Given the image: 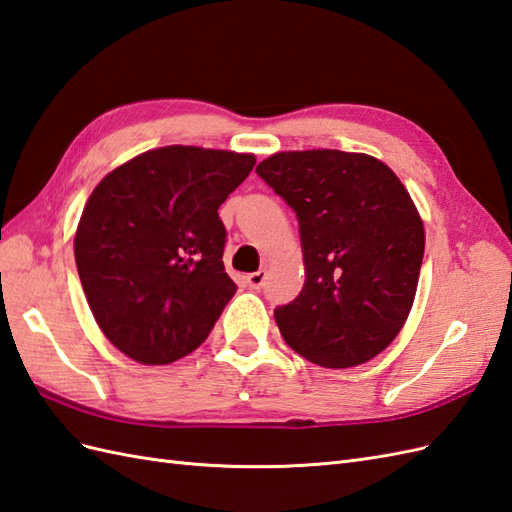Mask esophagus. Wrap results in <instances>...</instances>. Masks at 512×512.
I'll list each match as a JSON object with an SVG mask.
<instances>
[{"mask_svg":"<svg viewBox=\"0 0 512 512\" xmlns=\"http://www.w3.org/2000/svg\"><path fill=\"white\" fill-rule=\"evenodd\" d=\"M246 283H248V287H251V290H261V287H264V283H266V270L261 268L253 274H248Z\"/></svg>","mask_w":512,"mask_h":512,"instance_id":"esophagus-1","label":"esophagus"}]
</instances>
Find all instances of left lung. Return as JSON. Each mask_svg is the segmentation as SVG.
<instances>
[{
	"label": "left lung",
	"mask_w": 512,
	"mask_h": 512,
	"mask_svg": "<svg viewBox=\"0 0 512 512\" xmlns=\"http://www.w3.org/2000/svg\"><path fill=\"white\" fill-rule=\"evenodd\" d=\"M257 175L294 209L305 285L274 309L285 344L322 368H352L396 339L424 259V225L393 170L365 153L283 151Z\"/></svg>",
	"instance_id": "1"
}]
</instances>
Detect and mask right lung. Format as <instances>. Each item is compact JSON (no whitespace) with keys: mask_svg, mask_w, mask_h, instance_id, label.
Here are the masks:
<instances>
[{"mask_svg":"<svg viewBox=\"0 0 512 512\" xmlns=\"http://www.w3.org/2000/svg\"><path fill=\"white\" fill-rule=\"evenodd\" d=\"M255 155L162 147L119 166L90 194L75 264L90 311L110 342L147 365L199 348L238 285L222 264L218 207Z\"/></svg>","mask_w":512,"mask_h":512,"instance_id":"1","label":"right lung"}]
</instances>
